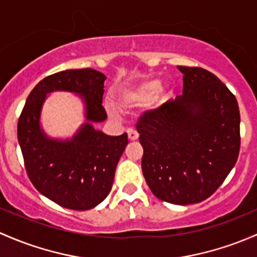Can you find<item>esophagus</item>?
I'll use <instances>...</instances> for the list:
<instances>
[{
	"label": "esophagus",
	"instance_id": "34e87169",
	"mask_svg": "<svg viewBox=\"0 0 257 257\" xmlns=\"http://www.w3.org/2000/svg\"><path fill=\"white\" fill-rule=\"evenodd\" d=\"M126 133H128V139L132 140V142H134V140H137L139 138V134H138L136 129H128Z\"/></svg>",
	"mask_w": 257,
	"mask_h": 257
}]
</instances>
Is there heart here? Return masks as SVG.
I'll return each instance as SVG.
<instances>
[{
    "label": "heart",
    "instance_id": "obj_1",
    "mask_svg": "<svg viewBox=\"0 0 257 257\" xmlns=\"http://www.w3.org/2000/svg\"><path fill=\"white\" fill-rule=\"evenodd\" d=\"M154 96V108L161 107L170 97L169 86H161V81L158 79L144 80L121 91L118 96V104L123 110H128L147 103ZM107 112L112 118L118 117V110L112 104H108Z\"/></svg>",
    "mask_w": 257,
    "mask_h": 257
}]
</instances>
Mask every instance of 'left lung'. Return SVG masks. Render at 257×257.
<instances>
[{"instance_id":"left-lung-1","label":"left lung","mask_w":257,"mask_h":257,"mask_svg":"<svg viewBox=\"0 0 257 257\" xmlns=\"http://www.w3.org/2000/svg\"><path fill=\"white\" fill-rule=\"evenodd\" d=\"M182 96L140 117L142 169L159 199L178 206L212 196L235 165L240 150L237 101L215 75L177 66Z\"/></svg>"}]
</instances>
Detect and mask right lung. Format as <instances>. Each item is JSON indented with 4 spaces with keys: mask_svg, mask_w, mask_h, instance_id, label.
I'll return each instance as SVG.
<instances>
[{
    "mask_svg": "<svg viewBox=\"0 0 257 257\" xmlns=\"http://www.w3.org/2000/svg\"><path fill=\"white\" fill-rule=\"evenodd\" d=\"M104 80L93 69L50 75L29 93L18 120V143L29 180L43 196L69 209L87 210L104 201L128 144L126 133L110 137L93 126L107 118L102 106ZM56 90L76 94L84 103L85 121L66 140L50 138L40 124L47 94Z\"/></svg>",
    "mask_w": 257,
    "mask_h": 257,
    "instance_id": "obj_1",
    "label": "right lung"
}]
</instances>
